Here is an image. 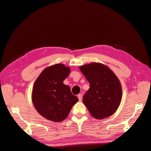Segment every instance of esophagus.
<instances>
[{
    "label": "esophagus",
    "instance_id": "esophagus-1",
    "mask_svg": "<svg viewBox=\"0 0 151 151\" xmlns=\"http://www.w3.org/2000/svg\"><path fill=\"white\" fill-rule=\"evenodd\" d=\"M78 98H79V101H81L82 99H83V94H79L78 95Z\"/></svg>",
    "mask_w": 151,
    "mask_h": 151
}]
</instances>
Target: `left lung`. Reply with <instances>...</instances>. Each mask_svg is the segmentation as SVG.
Wrapping results in <instances>:
<instances>
[{
    "label": "left lung",
    "instance_id": "obj_1",
    "mask_svg": "<svg viewBox=\"0 0 151 151\" xmlns=\"http://www.w3.org/2000/svg\"><path fill=\"white\" fill-rule=\"evenodd\" d=\"M79 69L90 84L83 99L91 116L101 120L111 116L122 101L119 79L110 68L101 63L86 64Z\"/></svg>",
    "mask_w": 151,
    "mask_h": 151
}]
</instances>
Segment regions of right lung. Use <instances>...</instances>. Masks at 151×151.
I'll use <instances>...</instances> for the list:
<instances>
[{"label":"right lung","instance_id":"obj_1","mask_svg":"<svg viewBox=\"0 0 151 151\" xmlns=\"http://www.w3.org/2000/svg\"><path fill=\"white\" fill-rule=\"evenodd\" d=\"M70 72L68 67L57 63L45 68L33 85L32 102L37 111L48 120H64L79 101L70 87L63 84Z\"/></svg>","mask_w":151,"mask_h":151}]
</instances>
